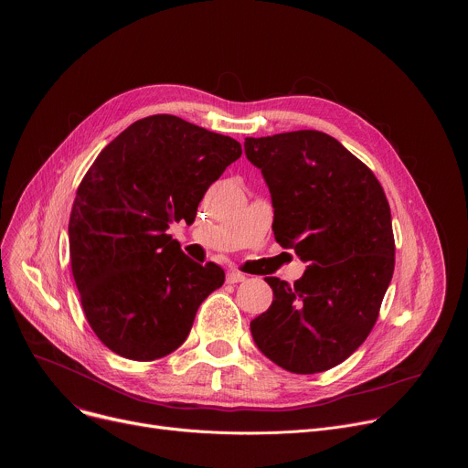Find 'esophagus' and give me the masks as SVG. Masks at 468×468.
Returning a JSON list of instances; mask_svg holds the SVG:
<instances>
[{
  "label": "esophagus",
  "instance_id": "esophagus-1",
  "mask_svg": "<svg viewBox=\"0 0 468 468\" xmlns=\"http://www.w3.org/2000/svg\"><path fill=\"white\" fill-rule=\"evenodd\" d=\"M242 282H246V274H242V272H239V271L228 272V283L235 285V283H242Z\"/></svg>",
  "mask_w": 468,
  "mask_h": 468
}]
</instances>
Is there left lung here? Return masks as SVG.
Wrapping results in <instances>:
<instances>
[{"label":"left lung","mask_w":468,"mask_h":468,"mask_svg":"<svg viewBox=\"0 0 468 468\" xmlns=\"http://www.w3.org/2000/svg\"><path fill=\"white\" fill-rule=\"evenodd\" d=\"M274 206V235L309 266L251 320L257 348L294 374L348 359L372 331L394 272L390 207L372 170L337 139L302 129L244 141Z\"/></svg>","instance_id":"1"}]
</instances>
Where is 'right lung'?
<instances>
[{
    "mask_svg": "<svg viewBox=\"0 0 468 468\" xmlns=\"http://www.w3.org/2000/svg\"><path fill=\"white\" fill-rule=\"evenodd\" d=\"M240 144L172 114L131 123L85 174L70 213L72 274L98 339L133 361L177 350L202 302L222 287L215 262L188 259L168 235L194 222Z\"/></svg>",
    "mask_w": 468,
    "mask_h": 468,
    "instance_id": "right-lung-1",
    "label": "right lung"
}]
</instances>
